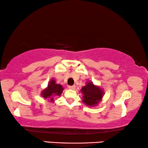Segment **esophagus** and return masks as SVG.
<instances>
[{
	"mask_svg": "<svg viewBox=\"0 0 148 148\" xmlns=\"http://www.w3.org/2000/svg\"><path fill=\"white\" fill-rule=\"evenodd\" d=\"M69 89H70V90H75V86H70L68 87Z\"/></svg>",
	"mask_w": 148,
	"mask_h": 148,
	"instance_id": "1",
	"label": "esophagus"
}]
</instances>
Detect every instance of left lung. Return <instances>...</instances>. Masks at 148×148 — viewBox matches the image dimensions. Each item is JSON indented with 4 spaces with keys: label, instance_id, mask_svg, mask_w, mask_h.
<instances>
[{
    "label": "left lung",
    "instance_id": "left-lung-1",
    "mask_svg": "<svg viewBox=\"0 0 148 148\" xmlns=\"http://www.w3.org/2000/svg\"><path fill=\"white\" fill-rule=\"evenodd\" d=\"M81 92L83 94V102L86 106L94 107L102 100L104 91L99 86H95L92 82H88L86 85L82 87Z\"/></svg>",
    "mask_w": 148,
    "mask_h": 148
}]
</instances>
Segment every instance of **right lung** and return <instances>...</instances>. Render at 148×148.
<instances>
[{
	"instance_id": "obj_1",
	"label": "right lung",
	"mask_w": 148,
	"mask_h": 148,
	"mask_svg": "<svg viewBox=\"0 0 148 148\" xmlns=\"http://www.w3.org/2000/svg\"><path fill=\"white\" fill-rule=\"evenodd\" d=\"M64 88L61 85L57 84L55 80L52 79L48 82L47 88L42 91L41 96L50 102H53L54 98L56 96H60Z\"/></svg>"
}]
</instances>
